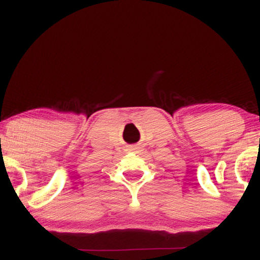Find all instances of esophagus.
I'll return each instance as SVG.
<instances>
[{"label":"esophagus","instance_id":"34e87169","mask_svg":"<svg viewBox=\"0 0 260 260\" xmlns=\"http://www.w3.org/2000/svg\"><path fill=\"white\" fill-rule=\"evenodd\" d=\"M139 147H133L132 149H131V151H136V153H137V151H138L139 150Z\"/></svg>","mask_w":260,"mask_h":260}]
</instances>
